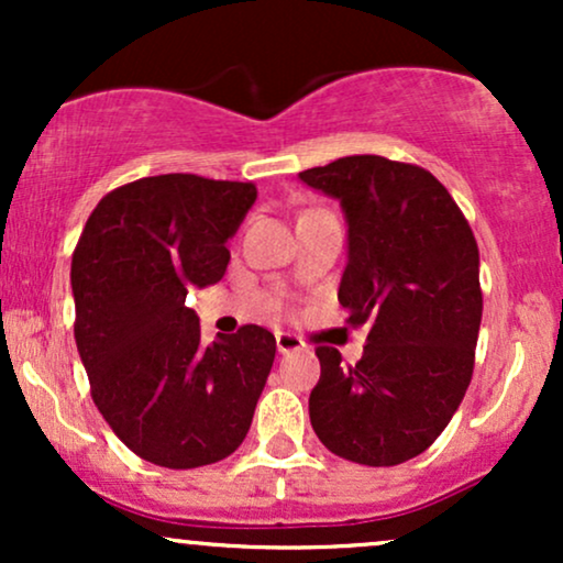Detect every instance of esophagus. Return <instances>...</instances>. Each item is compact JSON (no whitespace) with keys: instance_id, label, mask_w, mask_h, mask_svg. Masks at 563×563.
<instances>
[{"instance_id":"1","label":"esophagus","mask_w":563,"mask_h":563,"mask_svg":"<svg viewBox=\"0 0 563 563\" xmlns=\"http://www.w3.org/2000/svg\"><path fill=\"white\" fill-rule=\"evenodd\" d=\"M275 344H277V352L280 354H294V352H301L303 346V341L299 339V335L296 333H286V331H277L275 333Z\"/></svg>"}]
</instances>
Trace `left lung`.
<instances>
[{
  "mask_svg": "<svg viewBox=\"0 0 563 563\" xmlns=\"http://www.w3.org/2000/svg\"><path fill=\"white\" fill-rule=\"evenodd\" d=\"M299 179L344 209L339 301L352 325L371 322L357 365H341L333 346L314 349L320 380L309 421L339 457L397 466L434 444L471 384L479 245L448 187L416 164L346 156Z\"/></svg>",
  "mask_w": 563,
  "mask_h": 563,
  "instance_id": "8db88e82",
  "label": "left lung"
}]
</instances>
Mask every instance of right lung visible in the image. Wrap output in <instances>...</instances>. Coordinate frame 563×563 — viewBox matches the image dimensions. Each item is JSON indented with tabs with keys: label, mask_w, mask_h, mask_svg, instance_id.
Returning a JSON list of instances; mask_svg holds the SVG:
<instances>
[{
	"label": "right lung",
	"mask_w": 563,
	"mask_h": 563,
	"mask_svg": "<svg viewBox=\"0 0 563 563\" xmlns=\"http://www.w3.org/2000/svg\"><path fill=\"white\" fill-rule=\"evenodd\" d=\"M256 185L158 174L108 192L70 262L76 349L97 410L142 461L198 468L249 434L275 335L243 325L200 341L187 290L222 280Z\"/></svg>",
	"instance_id": "right-lung-1"
}]
</instances>
